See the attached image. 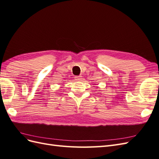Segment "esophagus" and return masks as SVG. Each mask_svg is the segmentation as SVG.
I'll return each instance as SVG.
<instances>
[{
  "mask_svg": "<svg viewBox=\"0 0 159 159\" xmlns=\"http://www.w3.org/2000/svg\"><path fill=\"white\" fill-rule=\"evenodd\" d=\"M82 79V77L81 76H75V81H81Z\"/></svg>",
  "mask_w": 159,
  "mask_h": 159,
  "instance_id": "1",
  "label": "esophagus"
}]
</instances>
